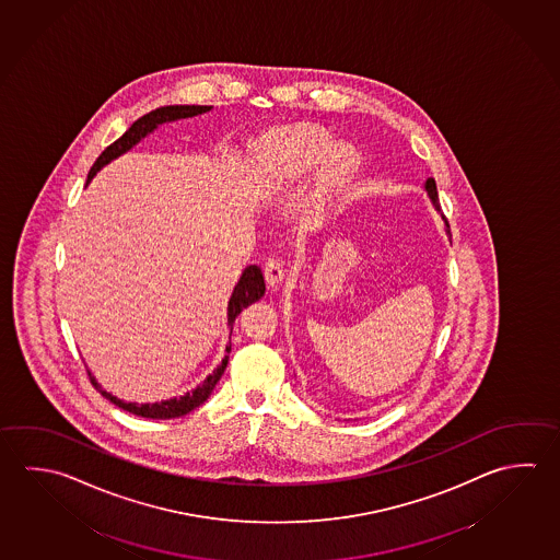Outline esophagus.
Here are the masks:
<instances>
[{
	"label": "esophagus",
	"instance_id": "34e87169",
	"mask_svg": "<svg viewBox=\"0 0 560 560\" xmlns=\"http://www.w3.org/2000/svg\"><path fill=\"white\" fill-rule=\"evenodd\" d=\"M285 268L282 265V260L280 258H268L265 265V278L266 282L270 285L282 284V280H284Z\"/></svg>",
	"mask_w": 560,
	"mask_h": 560
}]
</instances>
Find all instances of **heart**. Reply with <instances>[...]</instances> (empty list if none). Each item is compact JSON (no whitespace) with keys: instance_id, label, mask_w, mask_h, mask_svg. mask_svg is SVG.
<instances>
[{"instance_id":"b5f03b06","label":"heart","mask_w":560,"mask_h":560,"mask_svg":"<svg viewBox=\"0 0 560 560\" xmlns=\"http://www.w3.org/2000/svg\"><path fill=\"white\" fill-rule=\"evenodd\" d=\"M331 136L317 126H290L266 133L260 143V162L276 179H294L314 167L324 155V177L327 182L343 179L355 167V150L336 145Z\"/></svg>"}]
</instances>
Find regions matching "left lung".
I'll return each mask as SVG.
<instances>
[{
  "label": "left lung",
  "instance_id": "obj_1",
  "mask_svg": "<svg viewBox=\"0 0 560 560\" xmlns=\"http://www.w3.org/2000/svg\"><path fill=\"white\" fill-rule=\"evenodd\" d=\"M427 191L430 195V199H432V203L436 207L438 211H440V201H438V191H436V182L430 177L427 182ZM442 219H446L444 214H442ZM447 229H450V224L446 223ZM450 233V231H447Z\"/></svg>",
  "mask_w": 560,
  "mask_h": 560
}]
</instances>
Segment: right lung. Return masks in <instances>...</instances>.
<instances>
[{"mask_svg":"<svg viewBox=\"0 0 560 560\" xmlns=\"http://www.w3.org/2000/svg\"><path fill=\"white\" fill-rule=\"evenodd\" d=\"M209 110H211V106H195L194 104V106H162V108H155V110H152L150 114H143L142 118H138V120L126 130V133H122L116 142L110 143V145L96 158V162L92 165L89 177H86V184L96 175V172L101 170L102 165L113 162L114 158H118L120 153L128 152L132 145H136V143L142 140L143 136L153 132L160 124L172 122V120H179V118H191V116H197V114L209 113ZM265 290L266 285L262 270L256 265L246 266L243 276H241V280H238V284L234 285L231 300H229V326H233L234 319L243 312L244 307H248V305L258 302V300L265 295ZM226 351H231V347H226ZM226 363H229V357L224 355L223 363L217 366L213 373L207 376L199 387L194 388L191 393H185L184 397L170 398V400H162V402H155V405L124 402L120 398L113 397L110 393L102 390L101 385L96 383V378H94L91 373H89V378H91L92 387L96 388L102 397L108 398L110 402H114L118 408H122L126 412H132L136 417L165 420V418L184 417L187 412H191L194 408L203 405L205 400L209 398V395L213 393L214 385L219 383V378L223 376Z\"/></svg>","mask_w":560,"mask_h":560,"instance_id":"add662e5","label":"right lung"}]
</instances>
